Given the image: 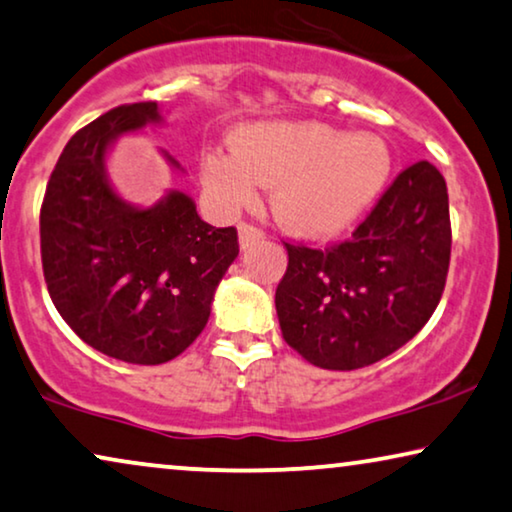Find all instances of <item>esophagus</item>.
I'll return each mask as SVG.
<instances>
[{
    "label": "esophagus",
    "mask_w": 512,
    "mask_h": 512,
    "mask_svg": "<svg viewBox=\"0 0 512 512\" xmlns=\"http://www.w3.org/2000/svg\"><path fill=\"white\" fill-rule=\"evenodd\" d=\"M238 231H240V247L242 249H247L254 242L265 238V233L261 231V228L254 226V224H247V221H242V224L238 226Z\"/></svg>",
    "instance_id": "esophagus-1"
}]
</instances>
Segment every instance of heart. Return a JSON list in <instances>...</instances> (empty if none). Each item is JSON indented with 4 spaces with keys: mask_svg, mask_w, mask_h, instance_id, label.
Masks as SVG:
<instances>
[{
    "mask_svg": "<svg viewBox=\"0 0 512 512\" xmlns=\"http://www.w3.org/2000/svg\"><path fill=\"white\" fill-rule=\"evenodd\" d=\"M201 173L226 210L251 203L258 184H265L281 226L305 238H328L379 196L390 152L372 133L346 136L323 122H254L233 131V150H207Z\"/></svg>",
    "mask_w": 512,
    "mask_h": 512,
    "instance_id": "obj_1",
    "label": "heart"
}]
</instances>
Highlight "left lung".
<instances>
[{
    "label": "left lung",
    "mask_w": 512,
    "mask_h": 512,
    "mask_svg": "<svg viewBox=\"0 0 512 512\" xmlns=\"http://www.w3.org/2000/svg\"><path fill=\"white\" fill-rule=\"evenodd\" d=\"M450 242L446 180L429 161H416L348 240L325 249L284 242L288 268L274 305L286 344L335 372L395 353L439 305Z\"/></svg>",
    "instance_id": "8db88e82"
}]
</instances>
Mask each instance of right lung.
<instances>
[{"mask_svg": "<svg viewBox=\"0 0 512 512\" xmlns=\"http://www.w3.org/2000/svg\"><path fill=\"white\" fill-rule=\"evenodd\" d=\"M159 120L157 101L124 103L73 133L41 205L43 277L59 316L131 365H161L196 342L240 251L238 231L205 224L187 194L136 210L110 189L108 145Z\"/></svg>", "mask_w": 512, "mask_h": 512, "instance_id": "obj_1", "label": "right lung"}]
</instances>
